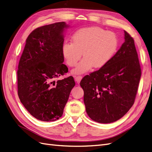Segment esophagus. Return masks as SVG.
<instances>
[{"label":"esophagus","mask_w":152,"mask_h":152,"mask_svg":"<svg viewBox=\"0 0 152 152\" xmlns=\"http://www.w3.org/2000/svg\"><path fill=\"white\" fill-rule=\"evenodd\" d=\"M74 78H75V80L76 81L77 83V84H79L80 80H81L82 79V77L80 76V75H79V76L75 75V76H74Z\"/></svg>","instance_id":"obj_1"}]
</instances>
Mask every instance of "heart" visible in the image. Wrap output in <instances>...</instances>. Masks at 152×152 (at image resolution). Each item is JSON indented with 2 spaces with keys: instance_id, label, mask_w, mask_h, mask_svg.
<instances>
[{
  "instance_id": "1",
  "label": "heart",
  "mask_w": 152,
  "mask_h": 152,
  "mask_svg": "<svg viewBox=\"0 0 152 152\" xmlns=\"http://www.w3.org/2000/svg\"><path fill=\"white\" fill-rule=\"evenodd\" d=\"M72 43L65 42L62 53L66 62L71 67L75 66L73 72L82 74L92 67L99 69L111 60L118 46V39L112 31H107L99 27H89L78 30L72 37Z\"/></svg>"
}]
</instances>
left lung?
I'll use <instances>...</instances> for the list:
<instances>
[{
    "mask_svg": "<svg viewBox=\"0 0 152 152\" xmlns=\"http://www.w3.org/2000/svg\"><path fill=\"white\" fill-rule=\"evenodd\" d=\"M125 41L107 65L80 82L86 112L92 120L112 123L134 103L141 71L134 41L124 31Z\"/></svg>",
    "mask_w": 152,
    "mask_h": 152,
    "instance_id": "left-lung-1",
    "label": "left lung"
}]
</instances>
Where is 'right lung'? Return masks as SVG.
<instances>
[{
    "mask_svg": "<svg viewBox=\"0 0 152 152\" xmlns=\"http://www.w3.org/2000/svg\"><path fill=\"white\" fill-rule=\"evenodd\" d=\"M65 22L39 27L31 31L20 59L18 94L32 116L50 122L60 118L75 83L73 77L55 81L68 72L63 64Z\"/></svg>",
    "mask_w": 152,
    "mask_h": 152,
    "instance_id": "add662e5",
    "label": "right lung"
}]
</instances>
